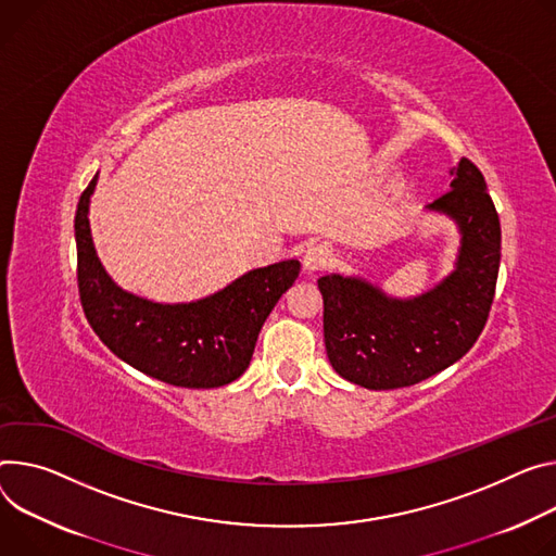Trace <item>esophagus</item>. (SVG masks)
I'll list each match as a JSON object with an SVG mask.
<instances>
[{"mask_svg":"<svg viewBox=\"0 0 556 556\" xmlns=\"http://www.w3.org/2000/svg\"><path fill=\"white\" fill-rule=\"evenodd\" d=\"M332 260H334V255H332V248L328 243H313L304 252V260H301V264H304V270L308 275H313L317 270L328 268L332 264Z\"/></svg>","mask_w":556,"mask_h":556,"instance_id":"obj_1","label":"esophagus"}]
</instances>
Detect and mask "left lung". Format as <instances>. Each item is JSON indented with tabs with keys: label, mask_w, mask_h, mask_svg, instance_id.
Returning a JSON list of instances; mask_svg holds the SVG:
<instances>
[{
	"label": "left lung",
	"mask_w": 556,
	"mask_h": 556,
	"mask_svg": "<svg viewBox=\"0 0 556 556\" xmlns=\"http://www.w3.org/2000/svg\"><path fill=\"white\" fill-rule=\"evenodd\" d=\"M450 190L426 206L462 241L454 270L415 296H392L364 277L324 275V339L334 372L368 390L419 383L459 362L479 339L494 299L501 224L481 170L466 157Z\"/></svg>",
	"instance_id": "left-lung-1"
}]
</instances>
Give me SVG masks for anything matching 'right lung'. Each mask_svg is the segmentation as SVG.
<instances>
[{
	"mask_svg": "<svg viewBox=\"0 0 556 556\" xmlns=\"http://www.w3.org/2000/svg\"><path fill=\"white\" fill-rule=\"evenodd\" d=\"M97 177L75 215L79 296L97 337L135 370L170 386L219 388L239 379L264 321L299 277V262L248 270L226 288L181 304L128 292L106 273L92 243L88 211Z\"/></svg>",
	"mask_w": 556,
	"mask_h": 556,
	"instance_id": "right-lung-1",
	"label": "right lung"
}]
</instances>
